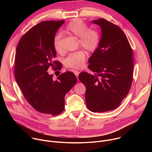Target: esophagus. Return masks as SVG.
<instances>
[{"mask_svg":"<svg viewBox=\"0 0 152 152\" xmlns=\"http://www.w3.org/2000/svg\"><path fill=\"white\" fill-rule=\"evenodd\" d=\"M74 73H75V74L76 76L77 77V78L78 79V76H79V75L80 72H79V71H77V70H75V71H74Z\"/></svg>","mask_w":152,"mask_h":152,"instance_id":"34e87169","label":"esophagus"}]
</instances>
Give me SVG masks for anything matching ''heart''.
<instances>
[{
    "mask_svg": "<svg viewBox=\"0 0 152 152\" xmlns=\"http://www.w3.org/2000/svg\"><path fill=\"white\" fill-rule=\"evenodd\" d=\"M88 28L83 21L80 19L75 18L72 20L66 28L68 33L79 38L80 46L88 52L94 51L99 44V35L98 32L93 29H88ZM62 36L58 34L53 41L55 50L59 53L62 52L61 45ZM85 54L83 51L79 50L71 53L65 59L66 66L70 68L80 69L84 65Z\"/></svg>",
    "mask_w": 152,
    "mask_h": 152,
    "instance_id": "b5f03b06",
    "label": "heart"
}]
</instances>
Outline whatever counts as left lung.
Returning a JSON list of instances; mask_svg holds the SVG:
<instances>
[{
  "label": "left lung",
  "mask_w": 152,
  "mask_h": 152,
  "mask_svg": "<svg viewBox=\"0 0 152 152\" xmlns=\"http://www.w3.org/2000/svg\"><path fill=\"white\" fill-rule=\"evenodd\" d=\"M101 28L97 48L88 59V69L94 75L82 72L79 80L85 87V102L93 113L117 107L127 95L133 78V53L123 31L103 18L93 20Z\"/></svg>",
  "instance_id": "1"
}]
</instances>
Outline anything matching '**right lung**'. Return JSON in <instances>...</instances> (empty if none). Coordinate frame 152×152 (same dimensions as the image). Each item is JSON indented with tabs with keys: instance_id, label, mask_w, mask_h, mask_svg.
<instances>
[{
	"instance_id": "1",
	"label": "right lung",
	"mask_w": 152,
	"mask_h": 152,
	"mask_svg": "<svg viewBox=\"0 0 152 152\" xmlns=\"http://www.w3.org/2000/svg\"><path fill=\"white\" fill-rule=\"evenodd\" d=\"M64 23V20L45 21L36 25L21 38L15 55V78L24 97L36 111L52 115L64 111L65 96L77 81L72 72L54 80L48 71L50 67L55 70L62 67L54 61L53 41Z\"/></svg>"
}]
</instances>
